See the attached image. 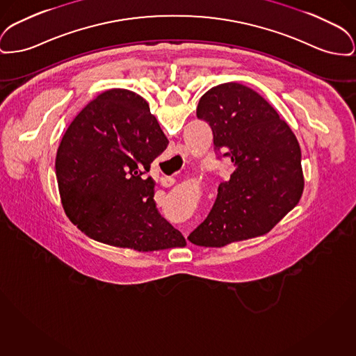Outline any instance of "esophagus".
Wrapping results in <instances>:
<instances>
[{
  "label": "esophagus",
  "mask_w": 356,
  "mask_h": 356,
  "mask_svg": "<svg viewBox=\"0 0 356 356\" xmlns=\"http://www.w3.org/2000/svg\"><path fill=\"white\" fill-rule=\"evenodd\" d=\"M160 181H161V184H163L164 187H170V186L175 184V179H173V177H167V176L161 177Z\"/></svg>",
  "instance_id": "1"
}]
</instances>
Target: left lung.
<instances>
[{
    "label": "left lung",
    "instance_id": "obj_1",
    "mask_svg": "<svg viewBox=\"0 0 356 356\" xmlns=\"http://www.w3.org/2000/svg\"><path fill=\"white\" fill-rule=\"evenodd\" d=\"M196 115L211 126L216 157L230 159L234 170L189 241L222 248L272 230L304 189L301 150L291 127L258 92L239 83L209 88Z\"/></svg>",
    "mask_w": 356,
    "mask_h": 356
}]
</instances>
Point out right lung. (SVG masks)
<instances>
[{"label": "right lung", "instance_id": "1", "mask_svg": "<svg viewBox=\"0 0 356 356\" xmlns=\"http://www.w3.org/2000/svg\"><path fill=\"white\" fill-rule=\"evenodd\" d=\"M168 141L144 98L113 88L75 117L56 154L64 211L90 238L137 251L186 246L156 207L150 164Z\"/></svg>", "mask_w": 356, "mask_h": 356}]
</instances>
